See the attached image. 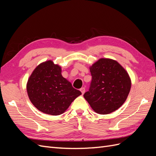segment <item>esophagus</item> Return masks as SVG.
I'll list each match as a JSON object with an SVG mask.
<instances>
[{
  "mask_svg": "<svg viewBox=\"0 0 156 156\" xmlns=\"http://www.w3.org/2000/svg\"><path fill=\"white\" fill-rule=\"evenodd\" d=\"M80 90H81L82 94H84V92H85V88H84V87H83V88H81V89H80Z\"/></svg>",
  "mask_w": 156,
  "mask_h": 156,
  "instance_id": "obj_1",
  "label": "esophagus"
}]
</instances>
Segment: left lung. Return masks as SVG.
<instances>
[{
    "mask_svg": "<svg viewBox=\"0 0 156 156\" xmlns=\"http://www.w3.org/2000/svg\"><path fill=\"white\" fill-rule=\"evenodd\" d=\"M92 81L84 98L100 115L119 108L129 93L131 82L126 69L116 60L100 58L90 67Z\"/></svg>",
    "mask_w": 156,
    "mask_h": 156,
    "instance_id": "obj_1",
    "label": "left lung"
}]
</instances>
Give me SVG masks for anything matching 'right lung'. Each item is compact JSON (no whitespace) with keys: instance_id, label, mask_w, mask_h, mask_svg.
I'll list each match as a JSON object with an SVG mask.
<instances>
[{"instance_id":"add662e5","label":"right lung","mask_w":156,"mask_h":156,"mask_svg":"<svg viewBox=\"0 0 156 156\" xmlns=\"http://www.w3.org/2000/svg\"><path fill=\"white\" fill-rule=\"evenodd\" d=\"M62 69L52 60L39 64L27 84L30 101L40 111L51 115L62 114L81 94L62 75Z\"/></svg>"}]
</instances>
